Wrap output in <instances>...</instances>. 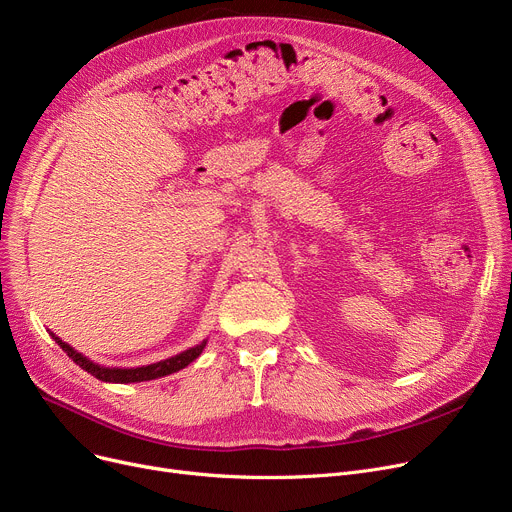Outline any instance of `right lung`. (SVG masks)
<instances>
[{
    "label": "right lung",
    "mask_w": 512,
    "mask_h": 512,
    "mask_svg": "<svg viewBox=\"0 0 512 512\" xmlns=\"http://www.w3.org/2000/svg\"><path fill=\"white\" fill-rule=\"evenodd\" d=\"M56 339V343L62 347V351H66V355L79 366L83 368L85 372H90L92 376H96V379L104 381V383H142V381H152V379H161V376H167V374H173L177 370L186 368L190 362H194L198 355L203 353L207 341H203L201 345L196 347H190L182 353L173 355V358L169 360H163V362H157V364H150V366H142V368H104V366H98L94 362H90L87 358H83L81 353H77L71 345L62 343L56 335H52Z\"/></svg>",
    "instance_id": "obj_1"
}]
</instances>
